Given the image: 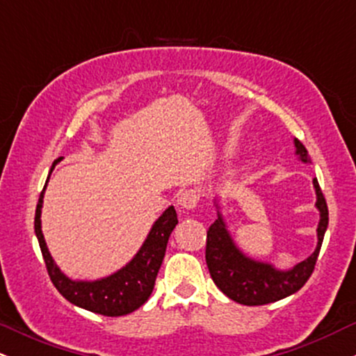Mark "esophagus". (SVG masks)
Instances as JSON below:
<instances>
[{"mask_svg": "<svg viewBox=\"0 0 356 356\" xmlns=\"http://www.w3.org/2000/svg\"><path fill=\"white\" fill-rule=\"evenodd\" d=\"M199 199H201V194H199V191L187 189V191H184L181 195H179L177 204L182 207V209L191 211V209H194L195 206H197Z\"/></svg>", "mask_w": 356, "mask_h": 356, "instance_id": "1", "label": "esophagus"}]
</instances>
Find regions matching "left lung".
Here are the masks:
<instances>
[{
    "instance_id": "1",
    "label": "left lung",
    "mask_w": 356,
    "mask_h": 356,
    "mask_svg": "<svg viewBox=\"0 0 356 356\" xmlns=\"http://www.w3.org/2000/svg\"><path fill=\"white\" fill-rule=\"evenodd\" d=\"M296 155L301 162H309L308 150L295 138ZM314 192H316V209L320 211V222H318V244L313 254L305 261L298 263L291 269H277L269 263L256 261L244 254L236 246L234 239L227 231L222 214L218 207V219L211 224L207 231L206 244V263L209 268L211 277L216 286L227 298L239 305L259 306L275 303L283 298L293 295L305 286L312 276L318 254H320L323 238L328 227V206H326L320 184L313 179Z\"/></svg>"
}]
</instances>
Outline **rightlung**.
<instances>
[{
  "mask_svg": "<svg viewBox=\"0 0 356 356\" xmlns=\"http://www.w3.org/2000/svg\"><path fill=\"white\" fill-rule=\"evenodd\" d=\"M60 161L61 157L56 159L53 162V167L58 164ZM47 184H44V189H47ZM44 189L40 194L38 204H36L35 234L38 238L48 275H50L51 283L58 289L60 295L65 300L70 301L72 305L80 306V308L88 309L92 313L104 314V316H124V314H129L140 308L149 300V296L152 295L155 277H157V273L165 256L167 241H169V236L174 231L175 224L179 222L174 206L167 207L162 212L161 218L155 220L144 244L124 268H120L107 277H100V280L95 281H81L72 280V277L61 273V269L56 266L50 251H48L47 243H44L42 232Z\"/></svg>",
  "mask_w": 356,
  "mask_h": 356,
  "instance_id": "add662e5",
  "label": "right lung"
}]
</instances>
